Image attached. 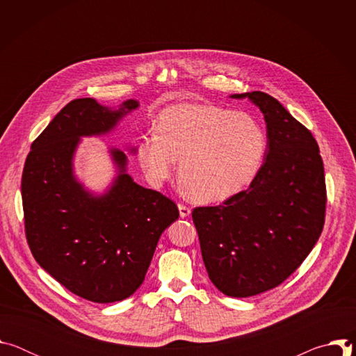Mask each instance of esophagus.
<instances>
[{
	"mask_svg": "<svg viewBox=\"0 0 356 356\" xmlns=\"http://www.w3.org/2000/svg\"><path fill=\"white\" fill-rule=\"evenodd\" d=\"M179 211H180V217H181V218L188 217L190 213H191L190 207H187V206H184V204H179Z\"/></svg>",
	"mask_w": 356,
	"mask_h": 356,
	"instance_id": "1",
	"label": "esophagus"
}]
</instances>
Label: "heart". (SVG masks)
Segmentation results:
<instances>
[{"mask_svg": "<svg viewBox=\"0 0 356 356\" xmlns=\"http://www.w3.org/2000/svg\"><path fill=\"white\" fill-rule=\"evenodd\" d=\"M156 131L142 136L138 159L149 180L162 184L180 161V177L191 197L201 202L224 201L258 175L266 135L246 113L181 103L163 110Z\"/></svg>", "mask_w": 356, "mask_h": 356, "instance_id": "heart-1", "label": "heart"}]
</instances>
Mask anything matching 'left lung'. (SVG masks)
I'll list each match as a JSON object with an SVG mask.
<instances>
[{"mask_svg":"<svg viewBox=\"0 0 356 356\" xmlns=\"http://www.w3.org/2000/svg\"><path fill=\"white\" fill-rule=\"evenodd\" d=\"M248 97L264 113L268 149L243 191L214 207H195L193 222L214 286L231 297H250L283 283L309 257L324 221V165L312 132L272 95Z\"/></svg>","mask_w":356,"mask_h":356,"instance_id":"obj_1","label":"left lung"}]
</instances>
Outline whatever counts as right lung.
<instances>
[{"mask_svg":"<svg viewBox=\"0 0 356 356\" xmlns=\"http://www.w3.org/2000/svg\"><path fill=\"white\" fill-rule=\"evenodd\" d=\"M138 106L135 99L118 110L94 98L70 101L32 142L22 172L25 235L35 261L67 290L94 302L134 294L162 232L179 218L170 198L125 173L127 156L118 149L111 155L120 173L106 194L92 195L73 175L80 138L110 132Z\"/></svg>","mask_w":356,"mask_h":356,"instance_id":"right-lung-1","label":"right lung"}]
</instances>
